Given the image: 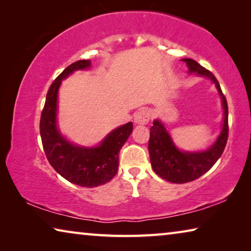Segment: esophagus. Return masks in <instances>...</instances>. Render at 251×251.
Masks as SVG:
<instances>
[{
	"mask_svg": "<svg viewBox=\"0 0 251 251\" xmlns=\"http://www.w3.org/2000/svg\"><path fill=\"white\" fill-rule=\"evenodd\" d=\"M151 120V113L146 108L139 109L137 113L134 115V121L138 125H146Z\"/></svg>",
	"mask_w": 251,
	"mask_h": 251,
	"instance_id": "34e87169",
	"label": "esophagus"
}]
</instances>
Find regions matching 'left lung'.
Here are the masks:
<instances>
[{"label": "left lung", "instance_id": "1", "mask_svg": "<svg viewBox=\"0 0 251 251\" xmlns=\"http://www.w3.org/2000/svg\"><path fill=\"white\" fill-rule=\"evenodd\" d=\"M188 66L189 73H196L199 76L209 78L217 87L224 108V123L222 133L214 145L205 151H181L174 145L172 137L161 122L155 120L151 127L148 151L151 164L154 172L163 179L184 184L197 179L214 166L222 156L228 139V105L226 97L223 94L217 78L210 71L206 70L192 58H184Z\"/></svg>", "mask_w": 251, "mask_h": 251}]
</instances>
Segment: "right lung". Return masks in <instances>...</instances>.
Instances as JSON below:
<instances>
[{"label":"right lung","instance_id":"obj_1","mask_svg":"<svg viewBox=\"0 0 251 251\" xmlns=\"http://www.w3.org/2000/svg\"><path fill=\"white\" fill-rule=\"evenodd\" d=\"M91 66L90 59H82L67 66L50 84L41 114L40 133L49 163L66 180L82 187H97L108 182L118 171V154L133 131L127 123L106 136L96 147H80L66 141L56 125L57 93L62 79L77 70Z\"/></svg>","mask_w":251,"mask_h":251}]
</instances>
